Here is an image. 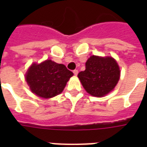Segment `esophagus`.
<instances>
[{"label":"esophagus","instance_id":"esophagus-1","mask_svg":"<svg viewBox=\"0 0 147 147\" xmlns=\"http://www.w3.org/2000/svg\"><path fill=\"white\" fill-rule=\"evenodd\" d=\"M73 73H74V75H75V76H77V75H78V71L77 70V69H75V70H73Z\"/></svg>","mask_w":147,"mask_h":147}]
</instances>
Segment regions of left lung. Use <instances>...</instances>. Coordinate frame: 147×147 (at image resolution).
<instances>
[{
  "label": "left lung",
  "instance_id": "obj_1",
  "mask_svg": "<svg viewBox=\"0 0 147 147\" xmlns=\"http://www.w3.org/2000/svg\"><path fill=\"white\" fill-rule=\"evenodd\" d=\"M120 76V68L114 58L92 55L85 63V70L78 77L88 94L100 98L114 89Z\"/></svg>",
  "mask_w": 147,
  "mask_h": 147
}]
</instances>
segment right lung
I'll return each mask as SVG.
<instances>
[{"instance_id":"add662e5","label":"right lung","mask_w":147,"mask_h":147,"mask_svg":"<svg viewBox=\"0 0 147 147\" xmlns=\"http://www.w3.org/2000/svg\"><path fill=\"white\" fill-rule=\"evenodd\" d=\"M72 76V71L65 65L47 59L40 64L31 65L25 78L33 94L40 98H50L62 93Z\"/></svg>"}]
</instances>
